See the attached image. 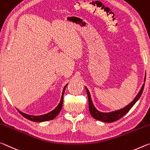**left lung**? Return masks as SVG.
<instances>
[{"mask_svg": "<svg viewBox=\"0 0 150 150\" xmlns=\"http://www.w3.org/2000/svg\"><path fill=\"white\" fill-rule=\"evenodd\" d=\"M146 81V76H145L144 78V82ZM144 84L142 86V88L139 90L138 94H137L136 98H134L133 101L131 103L126 105V107H124V108H122L118 110H116V111L111 112H101L96 108L95 106L93 104L91 96H90V94L89 90H88V88L85 86L87 94H88V103H89V111L90 114L92 115V117H94V119L99 120V121H102L104 122H108V123H110V122H113L116 121V120H119L121 118V117H123L125 114H126L127 112H129V110H130L133 105L136 104V102L139 100V98H140L141 95L143 92L144 88Z\"/></svg>", "mask_w": 150, "mask_h": 150, "instance_id": "1", "label": "left lung"}]
</instances>
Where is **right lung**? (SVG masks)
Listing matches in <instances>:
<instances>
[{
    "label": "right lung",
    "instance_id": "right-lung-1",
    "mask_svg": "<svg viewBox=\"0 0 150 150\" xmlns=\"http://www.w3.org/2000/svg\"><path fill=\"white\" fill-rule=\"evenodd\" d=\"M67 85H68V84L65 86L62 90V97H61L60 103H59L58 105L56 107V108L52 110L51 112H48L46 114L40 115V116H33V115L26 114H25V113H23V112L20 111V110H18L20 114H21L22 116H23L24 117H25V118L28 119L29 120H31V121H33V122H46V121H48V120H53L56 116H57L59 113H60L61 109H62V104H63V96H64V93L65 89H66V86H67Z\"/></svg>",
    "mask_w": 150,
    "mask_h": 150
}]
</instances>
